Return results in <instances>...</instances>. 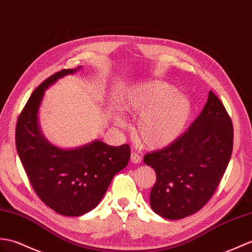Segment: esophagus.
Here are the masks:
<instances>
[{
    "mask_svg": "<svg viewBox=\"0 0 252 252\" xmlns=\"http://www.w3.org/2000/svg\"><path fill=\"white\" fill-rule=\"evenodd\" d=\"M130 160L132 163H139L140 161H142V157H140L136 153H132L131 157H130Z\"/></svg>",
    "mask_w": 252,
    "mask_h": 252,
    "instance_id": "1",
    "label": "esophagus"
}]
</instances>
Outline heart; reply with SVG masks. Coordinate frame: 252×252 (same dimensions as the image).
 I'll use <instances>...</instances> for the list:
<instances>
[{
	"label": "heart",
	"mask_w": 252,
	"mask_h": 252,
	"mask_svg": "<svg viewBox=\"0 0 252 252\" xmlns=\"http://www.w3.org/2000/svg\"><path fill=\"white\" fill-rule=\"evenodd\" d=\"M126 112L139 115L135 134L148 148L158 149L173 144L186 130L192 114L189 98L178 93L174 86L153 80L133 89L122 99ZM125 126L121 117H116Z\"/></svg>",
	"instance_id": "obj_1"
}]
</instances>
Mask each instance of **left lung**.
Wrapping results in <instances>:
<instances>
[{
	"mask_svg": "<svg viewBox=\"0 0 252 252\" xmlns=\"http://www.w3.org/2000/svg\"><path fill=\"white\" fill-rule=\"evenodd\" d=\"M233 125L213 91L200 116L165 148L144 157L156 171L150 206L163 218L178 220L198 212L213 196L229 164Z\"/></svg>",
	"mask_w": 252,
	"mask_h": 252,
	"instance_id": "8db88e82",
	"label": "left lung"
}]
</instances>
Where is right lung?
Wrapping results in <instances>:
<instances>
[{"label": "right lung", "instance_id": "right-lung-1", "mask_svg": "<svg viewBox=\"0 0 252 252\" xmlns=\"http://www.w3.org/2000/svg\"><path fill=\"white\" fill-rule=\"evenodd\" d=\"M81 66L62 69L40 84L28 99L16 126V147L32 188L56 213L77 217L101 202L115 175L130 160V146L115 147L93 140L75 149H62L45 138L38 109L45 90Z\"/></svg>", "mask_w": 252, "mask_h": 252}]
</instances>
